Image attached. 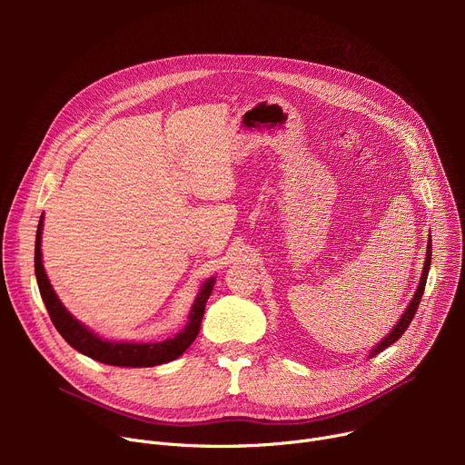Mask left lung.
<instances>
[{"mask_svg": "<svg viewBox=\"0 0 465 465\" xmlns=\"http://www.w3.org/2000/svg\"><path fill=\"white\" fill-rule=\"evenodd\" d=\"M430 265H431V237H430V241H428L426 262H424V270H422V277H420L419 288H417V292H414V296H412V300H411L409 307H407V309H405V312L401 314V319H400V322L394 326V330L390 331V333L381 341V343H377V347H373V351L370 352V356H371V358H373V356H377L379 352H382L384 349H388V347L392 345V343H396V341L405 333V330L409 328V324L412 322V316H414V312H417L419 303H420L422 294H424V288H426V279H428Z\"/></svg>", "mask_w": 465, "mask_h": 465, "instance_id": "8db88e82", "label": "left lung"}]
</instances>
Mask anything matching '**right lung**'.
<instances>
[{
  "label": "right lung",
  "instance_id": "1",
  "mask_svg": "<svg viewBox=\"0 0 465 465\" xmlns=\"http://www.w3.org/2000/svg\"><path fill=\"white\" fill-rule=\"evenodd\" d=\"M41 230H43V216L39 220L37 235H35V277H37L39 292L54 328L60 331V335L73 349L92 360H97L107 365H118V368H153V365L167 363L171 360L179 358L193 343V339L198 337L200 326L203 321V312H205V303L214 286V277L203 282L202 290L198 292V298H195L190 309L184 330L175 337L165 339L162 343H126V341H107L90 331L84 324H81L75 319V316H71V312L58 300L56 292L53 290L51 282H48V277L43 267V258H41L43 232Z\"/></svg>",
  "mask_w": 465,
  "mask_h": 465
}]
</instances>
